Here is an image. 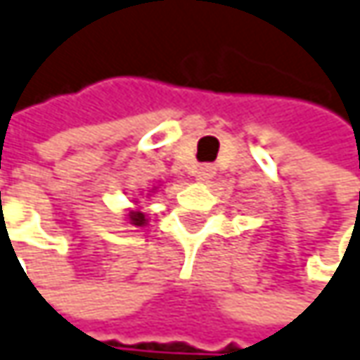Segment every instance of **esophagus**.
<instances>
[{
  "mask_svg": "<svg viewBox=\"0 0 360 360\" xmlns=\"http://www.w3.org/2000/svg\"><path fill=\"white\" fill-rule=\"evenodd\" d=\"M214 167L212 165H202L198 171H195V177H198V181H208V179H212L214 177Z\"/></svg>",
  "mask_w": 360,
  "mask_h": 360,
  "instance_id": "esophagus-1",
  "label": "esophagus"
}]
</instances>
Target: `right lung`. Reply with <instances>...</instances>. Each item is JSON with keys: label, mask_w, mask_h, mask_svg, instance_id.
<instances>
[{"label": "right lung", "mask_w": 360, "mask_h": 360, "mask_svg": "<svg viewBox=\"0 0 360 360\" xmlns=\"http://www.w3.org/2000/svg\"><path fill=\"white\" fill-rule=\"evenodd\" d=\"M127 220H129V224H134V226H146L148 224L146 214L140 212V210H129V212H127Z\"/></svg>", "instance_id": "right-lung-1"}]
</instances>
